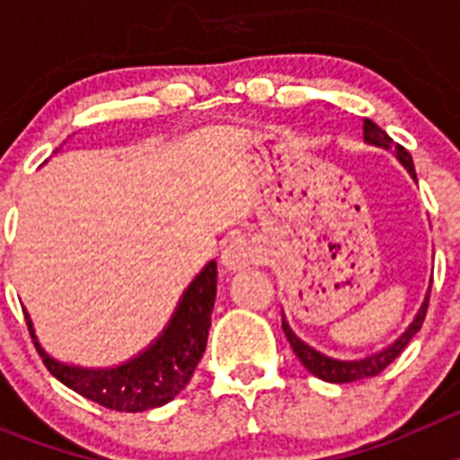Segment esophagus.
I'll list each match as a JSON object with an SVG mask.
<instances>
[{"mask_svg":"<svg viewBox=\"0 0 460 460\" xmlns=\"http://www.w3.org/2000/svg\"><path fill=\"white\" fill-rule=\"evenodd\" d=\"M260 262V251L251 239H233L227 243L226 251L221 253V265L227 271H243L249 267L258 265Z\"/></svg>","mask_w":460,"mask_h":460,"instance_id":"obj_1","label":"esophagus"}]
</instances>
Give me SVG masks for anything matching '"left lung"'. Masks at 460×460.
<instances>
[{
	"instance_id": "left-lung-1",
	"label": "left lung",
	"mask_w": 460,
	"mask_h": 460,
	"mask_svg": "<svg viewBox=\"0 0 460 460\" xmlns=\"http://www.w3.org/2000/svg\"><path fill=\"white\" fill-rule=\"evenodd\" d=\"M364 142H367V145H371V147L392 152L394 156L398 158V164L408 170L410 177H412V180H417V174H414V165H412V156H410V154L405 152L401 145H396V142H394L387 133L382 131L376 121L364 119ZM430 283H433V280H430ZM430 283H429V290H426V296H424V302H421L420 311H417V315L412 318V323L405 327L403 334L398 336L394 343L385 345L382 350L371 352V355H364V357L327 355V352L318 350L315 345L306 343V341L299 339V336L292 332L290 323L286 320V313H283V332H286L288 341H290V345H292V350H295V355L299 357V361H302L304 367H306V371L313 373L315 377H320V380L339 382L341 385V382H355V380H367V377H376L377 373L385 371V368H387L389 364H392V361L405 350V345H408L410 341H412V336L421 329V323H424V318H426V308H429Z\"/></svg>"
}]
</instances>
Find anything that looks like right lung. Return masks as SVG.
<instances>
[{
    "label": "right lung",
    "mask_w": 460,
    "mask_h": 460,
    "mask_svg": "<svg viewBox=\"0 0 460 460\" xmlns=\"http://www.w3.org/2000/svg\"><path fill=\"white\" fill-rule=\"evenodd\" d=\"M217 302V262L209 260L174 306L164 332L117 367H80L57 359L39 343L30 313L27 324L36 350L57 380L80 396L117 412H145L170 403L189 385L207 348Z\"/></svg>",
    "instance_id": "obj_1"
}]
</instances>
